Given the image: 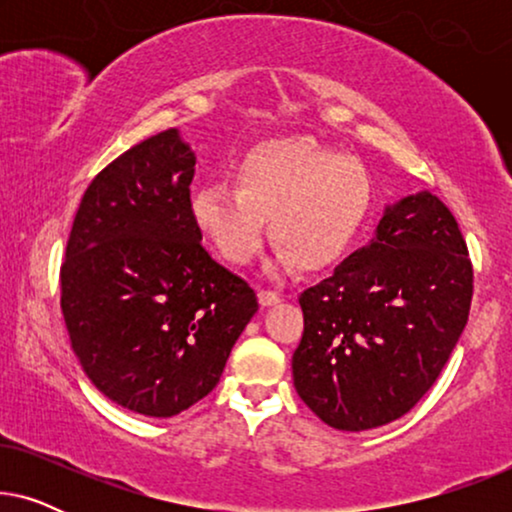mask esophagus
<instances>
[{
	"instance_id": "34e87169",
	"label": "esophagus",
	"mask_w": 512,
	"mask_h": 512,
	"mask_svg": "<svg viewBox=\"0 0 512 512\" xmlns=\"http://www.w3.org/2000/svg\"><path fill=\"white\" fill-rule=\"evenodd\" d=\"M279 300H282V296H279L277 291H268V289L258 291V303H261V307H272L277 305Z\"/></svg>"
}]
</instances>
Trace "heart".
<instances>
[{
  "instance_id": "1",
  "label": "heart",
  "mask_w": 512,
  "mask_h": 512,
  "mask_svg": "<svg viewBox=\"0 0 512 512\" xmlns=\"http://www.w3.org/2000/svg\"><path fill=\"white\" fill-rule=\"evenodd\" d=\"M235 184V191L202 186L191 195L195 228L233 265L258 254L268 219L275 268H328L354 242L373 200L359 160L305 137L254 146L237 163Z\"/></svg>"
}]
</instances>
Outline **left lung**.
<instances>
[{
	"label": "left lung",
	"instance_id": "obj_1",
	"mask_svg": "<svg viewBox=\"0 0 512 512\" xmlns=\"http://www.w3.org/2000/svg\"><path fill=\"white\" fill-rule=\"evenodd\" d=\"M471 296L473 268L450 209L429 191L384 205L373 240L300 293L293 387L338 431L394 422L438 380Z\"/></svg>",
	"mask_w": 512,
	"mask_h": 512
}]
</instances>
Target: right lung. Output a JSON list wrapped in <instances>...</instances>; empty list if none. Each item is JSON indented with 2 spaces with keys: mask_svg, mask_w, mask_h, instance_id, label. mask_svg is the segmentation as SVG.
Here are the masks:
<instances>
[{
  "mask_svg": "<svg viewBox=\"0 0 512 512\" xmlns=\"http://www.w3.org/2000/svg\"><path fill=\"white\" fill-rule=\"evenodd\" d=\"M195 153L177 128L118 156L76 212L62 317L88 380L144 417H174L221 380L256 293L202 247Z\"/></svg>",
  "mask_w": 512,
  "mask_h": 512,
  "instance_id": "right-lung-1",
  "label": "right lung"
}]
</instances>
